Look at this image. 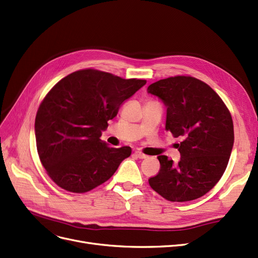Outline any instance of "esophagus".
Masks as SVG:
<instances>
[{
  "label": "esophagus",
  "mask_w": 258,
  "mask_h": 258,
  "mask_svg": "<svg viewBox=\"0 0 258 258\" xmlns=\"http://www.w3.org/2000/svg\"><path fill=\"white\" fill-rule=\"evenodd\" d=\"M135 156L137 157V158H139V159H145V158H147V157H148L147 155L141 153V152H139V151H136V152H135Z\"/></svg>",
  "instance_id": "obj_1"
}]
</instances>
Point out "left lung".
Masks as SVG:
<instances>
[{
    "mask_svg": "<svg viewBox=\"0 0 258 258\" xmlns=\"http://www.w3.org/2000/svg\"><path fill=\"white\" fill-rule=\"evenodd\" d=\"M148 92L166 106L165 130L183 138L178 144V164L158 156L160 170L149 179L151 187L173 203L204 196L220 180L230 159L234 143L230 110L213 88L191 76L159 80Z\"/></svg>",
    "mask_w": 258,
    "mask_h": 258,
    "instance_id": "1",
    "label": "left lung"
}]
</instances>
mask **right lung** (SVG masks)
<instances>
[{"instance_id":"right-lung-1","label":"right lung","mask_w":258,"mask_h":258,"mask_svg":"<svg viewBox=\"0 0 258 258\" xmlns=\"http://www.w3.org/2000/svg\"><path fill=\"white\" fill-rule=\"evenodd\" d=\"M145 83L86 69L50 89L38 108L35 132L40 161L55 184L85 193L114 175L132 149L109 148L100 137L121 104Z\"/></svg>"}]
</instances>
